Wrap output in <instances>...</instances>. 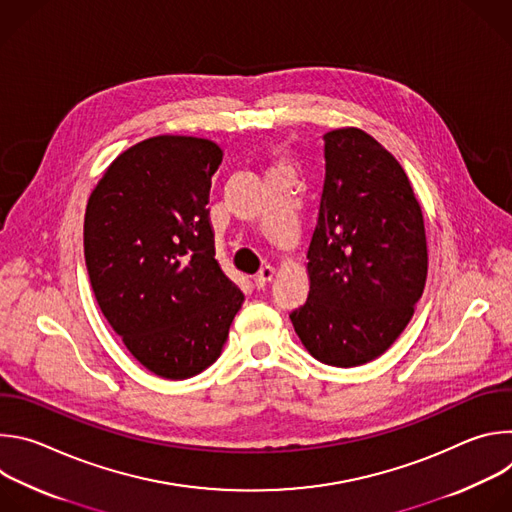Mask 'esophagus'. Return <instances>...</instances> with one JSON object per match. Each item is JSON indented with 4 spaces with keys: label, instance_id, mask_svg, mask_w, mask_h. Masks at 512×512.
<instances>
[{
    "label": "esophagus",
    "instance_id": "esophagus-1",
    "mask_svg": "<svg viewBox=\"0 0 512 512\" xmlns=\"http://www.w3.org/2000/svg\"><path fill=\"white\" fill-rule=\"evenodd\" d=\"M273 273H275V269L271 267V265H265V267H261L259 269V273L253 277V281H255V287L257 289H261V287H265L271 279H273Z\"/></svg>",
    "mask_w": 512,
    "mask_h": 512
}]
</instances>
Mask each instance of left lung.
<instances>
[{
  "label": "left lung",
  "mask_w": 512,
  "mask_h": 512,
  "mask_svg": "<svg viewBox=\"0 0 512 512\" xmlns=\"http://www.w3.org/2000/svg\"><path fill=\"white\" fill-rule=\"evenodd\" d=\"M324 162L310 294L289 318L314 358L348 369L381 356L409 324L425 287L427 243L409 178L375 137L332 129Z\"/></svg>",
  "instance_id": "left-lung-1"
}]
</instances>
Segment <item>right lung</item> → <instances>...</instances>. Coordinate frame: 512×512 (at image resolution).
<instances>
[{
  "instance_id": "add662e5",
  "label": "right lung",
  "mask_w": 512,
  "mask_h": 512,
  "mask_svg": "<svg viewBox=\"0 0 512 512\" xmlns=\"http://www.w3.org/2000/svg\"><path fill=\"white\" fill-rule=\"evenodd\" d=\"M223 150L158 135L113 160L85 212V261L97 304L127 350L180 381L221 356L243 291L214 259L208 194Z\"/></svg>"
}]
</instances>
